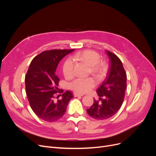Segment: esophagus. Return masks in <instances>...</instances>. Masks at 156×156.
Masks as SVG:
<instances>
[{
	"label": "esophagus",
	"instance_id": "obj_1",
	"mask_svg": "<svg viewBox=\"0 0 156 156\" xmlns=\"http://www.w3.org/2000/svg\"><path fill=\"white\" fill-rule=\"evenodd\" d=\"M73 95L75 97H78V96H83L82 94H78L77 92H74L73 93Z\"/></svg>",
	"mask_w": 156,
	"mask_h": 156
}]
</instances>
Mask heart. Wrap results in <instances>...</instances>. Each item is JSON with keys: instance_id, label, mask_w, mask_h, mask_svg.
<instances>
[{"instance_id": "1", "label": "heart", "mask_w": 156, "mask_h": 156, "mask_svg": "<svg viewBox=\"0 0 156 156\" xmlns=\"http://www.w3.org/2000/svg\"><path fill=\"white\" fill-rule=\"evenodd\" d=\"M73 58L90 66V73H92L98 79H102L105 73V67L101 62L100 56L92 50L79 51L73 55ZM62 72L64 76L69 78L73 75V62L70 57L65 60L62 64ZM96 80L93 77L87 78L78 77L69 83V88L72 90L80 93H86L96 85Z\"/></svg>"}]
</instances>
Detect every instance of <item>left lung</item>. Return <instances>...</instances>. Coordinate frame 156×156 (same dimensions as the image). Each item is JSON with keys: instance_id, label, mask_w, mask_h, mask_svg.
Masks as SVG:
<instances>
[{"instance_id": "8db88e82", "label": "left lung", "mask_w": 156, "mask_h": 156, "mask_svg": "<svg viewBox=\"0 0 156 156\" xmlns=\"http://www.w3.org/2000/svg\"><path fill=\"white\" fill-rule=\"evenodd\" d=\"M110 66L107 77L97 90L98 100L87 110L88 114L96 120H105L114 116L119 111L125 97L127 75L122 61L118 56L107 50Z\"/></svg>"}]
</instances>
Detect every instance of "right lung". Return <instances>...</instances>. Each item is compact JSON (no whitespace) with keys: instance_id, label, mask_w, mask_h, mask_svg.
<instances>
[{"instance_id":"obj_1","label":"right lung","mask_w":156,"mask_h":156,"mask_svg":"<svg viewBox=\"0 0 156 156\" xmlns=\"http://www.w3.org/2000/svg\"><path fill=\"white\" fill-rule=\"evenodd\" d=\"M73 50L45 51L30 62L25 76L26 94L32 111L41 120L55 122L60 119L73 97L68 90L58 95L56 90L60 79L55 75L60 60ZM60 95L62 97L59 98Z\"/></svg>"}]
</instances>
